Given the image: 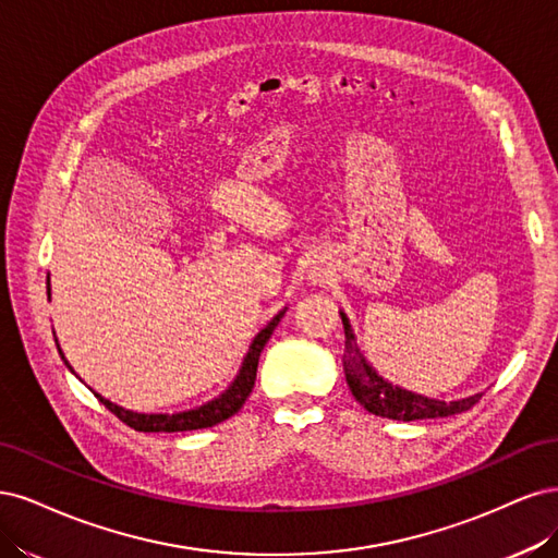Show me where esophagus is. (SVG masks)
Wrapping results in <instances>:
<instances>
[{
  "instance_id": "34e87169",
  "label": "esophagus",
  "mask_w": 558,
  "mask_h": 558,
  "mask_svg": "<svg viewBox=\"0 0 558 558\" xmlns=\"http://www.w3.org/2000/svg\"><path fill=\"white\" fill-rule=\"evenodd\" d=\"M315 280H317V282H322V280H325V276H322V274H315Z\"/></svg>"
}]
</instances>
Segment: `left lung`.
Wrapping results in <instances>:
<instances>
[{
  "label": "left lung",
  "instance_id": "1",
  "mask_svg": "<svg viewBox=\"0 0 558 558\" xmlns=\"http://www.w3.org/2000/svg\"><path fill=\"white\" fill-rule=\"evenodd\" d=\"M340 319H343V329H345L343 371H345L348 387L352 391V397L368 412H373V415L387 417V420H401V422L449 417V415H459V412L471 410L482 399V393H475V397L459 399V401H438V399H428V397H422V393L408 391L399 385L387 383L383 375L375 373V368L366 362L362 350H359L348 315L340 313Z\"/></svg>",
  "mask_w": 558,
  "mask_h": 558
}]
</instances>
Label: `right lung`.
<instances>
[{
    "instance_id": "right-lung-1",
    "label": "right lung",
    "mask_w": 558,
    "mask_h": 558,
    "mask_svg": "<svg viewBox=\"0 0 558 558\" xmlns=\"http://www.w3.org/2000/svg\"><path fill=\"white\" fill-rule=\"evenodd\" d=\"M50 296V290H48ZM284 311H280L268 325L255 336L253 345H250L245 359H243V366L236 375V380L229 385V389L225 393H220L218 399H213L208 403H204L202 408H194V410H185V412H173V415H146V412H132V410H124L116 403H111L109 399L99 397V401L109 408L113 415L124 422L128 426H132L134 430H143V434H173V430H196V428H208L220 424L225 420H229L231 415H236V412L243 408V403L247 401L250 391L255 387L257 380V364H259V354L264 350V345L268 343V338H271L274 329L278 327V322L282 319ZM62 354V352H60ZM64 359V354H62ZM64 364L69 366V362L64 359ZM69 371H74L69 366Z\"/></svg>"
}]
</instances>
